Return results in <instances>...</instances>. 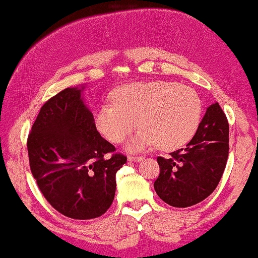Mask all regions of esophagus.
I'll return each instance as SVG.
<instances>
[{
    "label": "esophagus",
    "mask_w": 258,
    "mask_h": 258,
    "mask_svg": "<svg viewBox=\"0 0 258 258\" xmlns=\"http://www.w3.org/2000/svg\"><path fill=\"white\" fill-rule=\"evenodd\" d=\"M144 160V157H139V155H129L128 161H134V163H139V161Z\"/></svg>",
    "instance_id": "obj_1"
}]
</instances>
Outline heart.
<instances>
[{"mask_svg":"<svg viewBox=\"0 0 258 258\" xmlns=\"http://www.w3.org/2000/svg\"><path fill=\"white\" fill-rule=\"evenodd\" d=\"M113 104L95 111V125L109 141L120 144L136 126L130 151L157 145L173 151L195 135L202 118V103L192 88L176 82L154 80L120 86L112 93Z\"/></svg>","mask_w":258,"mask_h":258,"instance_id":"heart-1","label":"heart"}]
</instances>
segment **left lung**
<instances>
[{"label": "left lung", "mask_w": 258, "mask_h": 258, "mask_svg": "<svg viewBox=\"0 0 258 258\" xmlns=\"http://www.w3.org/2000/svg\"><path fill=\"white\" fill-rule=\"evenodd\" d=\"M228 128L220 105L212 104L185 148L172 152L167 159L158 157L160 173L154 189L164 202L185 208L214 191L226 167Z\"/></svg>", "instance_id": "8db88e82"}]
</instances>
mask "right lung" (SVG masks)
Here are the masks:
<instances>
[{
    "label": "right lung",
    "instance_id": "add662e5",
    "mask_svg": "<svg viewBox=\"0 0 258 258\" xmlns=\"http://www.w3.org/2000/svg\"><path fill=\"white\" fill-rule=\"evenodd\" d=\"M82 91L66 88L41 106L27 151L31 172L46 201L66 217L88 220L112 205L116 173L126 157L114 153V146L98 133Z\"/></svg>",
    "mask_w": 258,
    "mask_h": 258
}]
</instances>
